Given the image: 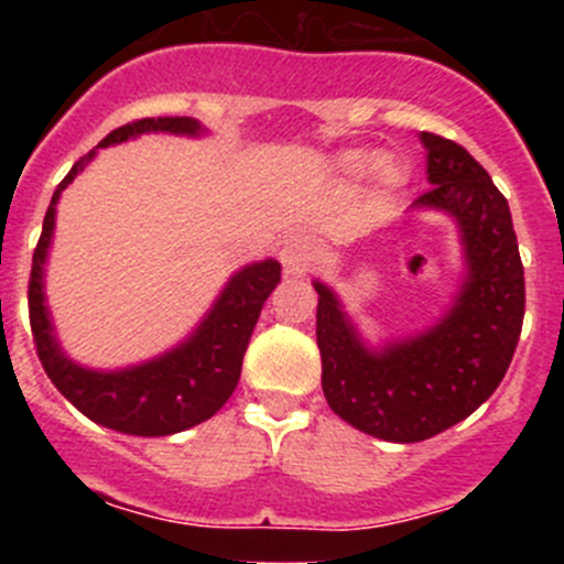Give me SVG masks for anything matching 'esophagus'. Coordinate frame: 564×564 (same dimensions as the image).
I'll return each mask as SVG.
<instances>
[{
    "label": "esophagus",
    "mask_w": 564,
    "mask_h": 564,
    "mask_svg": "<svg viewBox=\"0 0 564 564\" xmlns=\"http://www.w3.org/2000/svg\"><path fill=\"white\" fill-rule=\"evenodd\" d=\"M281 261L289 275H305V272H311V267L316 264L314 240H308L303 235L286 240L281 248Z\"/></svg>",
    "instance_id": "34e87169"
}]
</instances>
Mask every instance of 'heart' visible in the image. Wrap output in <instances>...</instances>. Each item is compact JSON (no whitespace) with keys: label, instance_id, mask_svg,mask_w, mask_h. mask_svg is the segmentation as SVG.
Instances as JSON below:
<instances>
[{"label":"heart","instance_id":"b5f03b06","mask_svg":"<svg viewBox=\"0 0 564 564\" xmlns=\"http://www.w3.org/2000/svg\"><path fill=\"white\" fill-rule=\"evenodd\" d=\"M340 166H344L346 174H362L368 166H371V155H366V152H349V155L340 161ZM377 174L384 185H395L398 176H401V172H398L392 161H379Z\"/></svg>","mask_w":564,"mask_h":564}]
</instances>
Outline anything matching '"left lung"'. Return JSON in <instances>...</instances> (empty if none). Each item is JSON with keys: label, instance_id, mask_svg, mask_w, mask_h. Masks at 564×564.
<instances>
[{"label": "left lung", "instance_id": "left-lung-1", "mask_svg": "<svg viewBox=\"0 0 564 564\" xmlns=\"http://www.w3.org/2000/svg\"><path fill=\"white\" fill-rule=\"evenodd\" d=\"M431 187L417 198L458 220L469 278L456 308L420 338L371 355L316 283V344L329 409L388 442H423L469 417L508 373L524 324V264L508 198L456 144L423 133Z\"/></svg>", "mask_w": 564, "mask_h": 564}]
</instances>
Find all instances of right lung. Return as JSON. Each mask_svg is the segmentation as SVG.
<instances>
[{
	"label": "right lung",
	"mask_w": 564,
	"mask_h": 564,
	"mask_svg": "<svg viewBox=\"0 0 564 564\" xmlns=\"http://www.w3.org/2000/svg\"><path fill=\"white\" fill-rule=\"evenodd\" d=\"M147 130H166V133H198V122L191 117H144L111 130L100 147L119 144L130 135ZM89 155L78 158L76 166L56 185L45 213L43 231L30 272V327L35 349L45 373L56 390L89 420L108 425L113 431L135 436H169L176 431L193 429L213 417L240 382L242 357H246L250 333L261 305L270 297L275 283L281 281L278 261H261L237 272L215 303L213 314L204 318L187 344L169 351L161 360L147 366L128 368L119 373L84 371L73 366L51 335V322L43 305V261L54 231V213L59 193L70 185L73 176L87 166Z\"/></svg>",
	"instance_id": "add662e5"
}]
</instances>
